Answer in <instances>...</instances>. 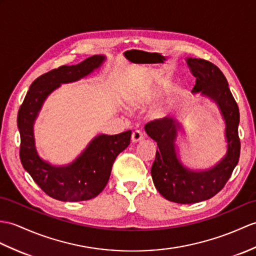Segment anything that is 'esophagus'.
Listing matches in <instances>:
<instances>
[{"mask_svg":"<svg viewBox=\"0 0 256 256\" xmlns=\"http://www.w3.org/2000/svg\"><path fill=\"white\" fill-rule=\"evenodd\" d=\"M142 140H144V134H142V132H140V130H135L134 132L132 133V142H138Z\"/></svg>","mask_w":256,"mask_h":256,"instance_id":"esophagus-1","label":"esophagus"}]
</instances>
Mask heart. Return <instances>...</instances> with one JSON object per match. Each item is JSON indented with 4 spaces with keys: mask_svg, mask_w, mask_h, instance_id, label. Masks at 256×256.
Returning <instances> with one entry per match:
<instances>
[{
    "mask_svg": "<svg viewBox=\"0 0 256 256\" xmlns=\"http://www.w3.org/2000/svg\"><path fill=\"white\" fill-rule=\"evenodd\" d=\"M162 92V88L160 86H150L147 87L144 92H142L140 96H138V101L140 102H150V101L158 98L160 94ZM170 108V102L167 101V102L159 104L156 110H155V116L158 118H162L166 116V114L169 111Z\"/></svg>",
    "mask_w": 256,
    "mask_h": 256,
    "instance_id": "obj_1",
    "label": "heart"
}]
</instances>
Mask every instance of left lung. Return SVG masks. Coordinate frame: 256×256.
<instances>
[{"label":"left lung","mask_w":256,"mask_h":256,"mask_svg":"<svg viewBox=\"0 0 256 256\" xmlns=\"http://www.w3.org/2000/svg\"><path fill=\"white\" fill-rule=\"evenodd\" d=\"M186 63L196 77L192 92L210 98L220 110L226 123L227 154L210 169H188L176 150L180 123L174 118L166 116L146 124V133L157 142L158 146L150 171L154 184L164 198L178 204L198 203L215 196L226 186L240 157L239 108L224 75L215 64L203 58H188Z\"/></svg>","instance_id":"1"}]
</instances>
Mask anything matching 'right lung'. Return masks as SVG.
<instances>
[{
	"mask_svg": "<svg viewBox=\"0 0 256 256\" xmlns=\"http://www.w3.org/2000/svg\"><path fill=\"white\" fill-rule=\"evenodd\" d=\"M104 56H92L76 65H63L32 82L17 116L20 134V157L24 169L42 191L62 202L92 200L102 192L116 156L130 145L132 130L94 138L75 162L52 166L38 155L34 146V123L44 100L61 84L80 80L101 66Z\"/></svg>",
	"mask_w": 256,
	"mask_h": 256,
	"instance_id": "right-lung-1",
	"label": "right lung"
}]
</instances>
